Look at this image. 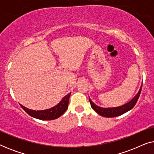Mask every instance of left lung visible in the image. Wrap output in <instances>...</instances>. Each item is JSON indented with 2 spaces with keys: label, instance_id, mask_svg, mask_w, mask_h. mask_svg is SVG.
Wrapping results in <instances>:
<instances>
[{
  "label": "left lung",
  "instance_id": "1",
  "mask_svg": "<svg viewBox=\"0 0 154 154\" xmlns=\"http://www.w3.org/2000/svg\"><path fill=\"white\" fill-rule=\"evenodd\" d=\"M142 84L140 88V90H139L137 93L136 94V95L134 96L130 102H128L125 104L122 105V106L117 107H111V108H102V107L98 106L97 105H96L89 97L90 105H91V107L94 109V111L97 113L99 115L102 116L106 118H113L119 116H121L122 114H123V113L128 112V111L131 110V109L134 106V105L136 104L137 102L139 97H140L141 90H142Z\"/></svg>",
  "mask_w": 154,
  "mask_h": 154
}]
</instances>
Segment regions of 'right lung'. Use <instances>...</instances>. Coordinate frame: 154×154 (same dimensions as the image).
I'll return each mask as SVG.
<instances>
[{
  "label": "right lung",
  "instance_id": "right-lung-1",
  "mask_svg": "<svg viewBox=\"0 0 154 154\" xmlns=\"http://www.w3.org/2000/svg\"><path fill=\"white\" fill-rule=\"evenodd\" d=\"M70 95L71 92L66 94V96H64L62 98V100L60 101V102L58 103L56 106L52 107L50 109H45V110L35 111L26 108L25 106H22V104H20V106L31 117L37 119L43 120V121H50V120L57 119L66 111V109H68L69 100Z\"/></svg>",
  "mask_w": 154,
  "mask_h": 154
}]
</instances>
